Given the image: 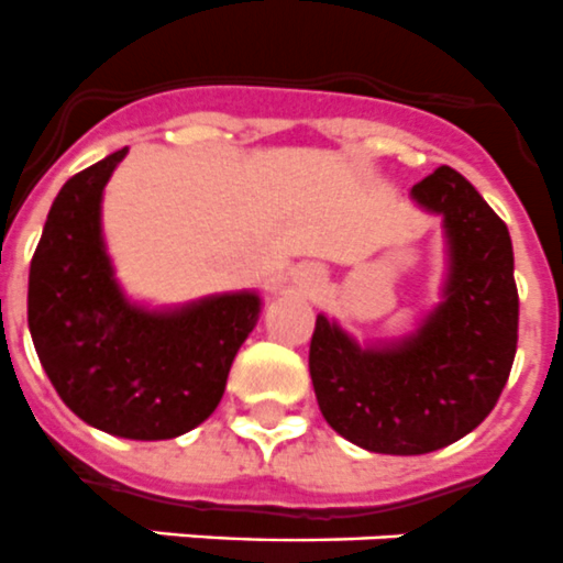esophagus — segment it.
I'll return each mask as SVG.
<instances>
[{"label": "esophagus", "mask_w": 563, "mask_h": 563, "mask_svg": "<svg viewBox=\"0 0 563 563\" xmlns=\"http://www.w3.org/2000/svg\"><path fill=\"white\" fill-rule=\"evenodd\" d=\"M292 282H296V287H299V290L313 292L316 287L322 285V273L313 271V267H301V271L292 276Z\"/></svg>", "instance_id": "obj_1"}]
</instances>
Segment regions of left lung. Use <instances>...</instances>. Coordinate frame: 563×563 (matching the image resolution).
Segmentation results:
<instances>
[{
    "label": "left lung",
    "mask_w": 563,
    "mask_h": 563,
    "mask_svg": "<svg viewBox=\"0 0 563 563\" xmlns=\"http://www.w3.org/2000/svg\"><path fill=\"white\" fill-rule=\"evenodd\" d=\"M443 218V301L415 333L362 347L316 316L310 379L333 431L376 454H429L477 429L498 402L518 347L512 239L495 209L452 166L411 189Z\"/></svg>",
    "instance_id": "8db88e82"
}]
</instances>
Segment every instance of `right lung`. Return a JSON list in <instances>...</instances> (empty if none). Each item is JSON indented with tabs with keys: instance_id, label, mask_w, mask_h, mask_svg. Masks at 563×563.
Wrapping results in <instances>:
<instances>
[{
	"instance_id": "obj_1",
	"label": "right lung",
	"mask_w": 563,
	"mask_h": 563,
	"mask_svg": "<svg viewBox=\"0 0 563 563\" xmlns=\"http://www.w3.org/2000/svg\"><path fill=\"white\" fill-rule=\"evenodd\" d=\"M129 148L77 172L51 203L27 276V328L59 399L95 429L172 440L218 408L258 292H221L175 310L123 296L106 253L100 203Z\"/></svg>"
}]
</instances>
